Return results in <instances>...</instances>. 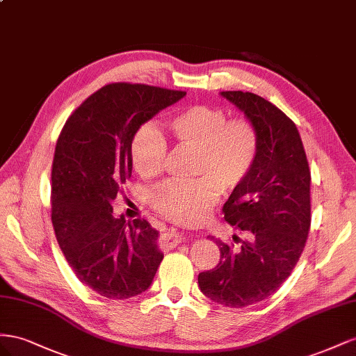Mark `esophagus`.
<instances>
[{"label":"esophagus","instance_id":"1","mask_svg":"<svg viewBox=\"0 0 356 356\" xmlns=\"http://www.w3.org/2000/svg\"><path fill=\"white\" fill-rule=\"evenodd\" d=\"M181 241H185V237L176 231H170L167 234H164V237H162V245H164V248L167 249L177 246Z\"/></svg>","mask_w":356,"mask_h":356}]
</instances>
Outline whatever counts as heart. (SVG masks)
Here are the masks:
<instances>
[{
	"mask_svg": "<svg viewBox=\"0 0 356 356\" xmlns=\"http://www.w3.org/2000/svg\"><path fill=\"white\" fill-rule=\"evenodd\" d=\"M167 129L176 146L195 150L192 175L197 179L162 181L149 194V204L167 219L198 222L220 191H234L248 179L258 156V133L248 119H228L225 110L207 104L179 110L167 120ZM129 155L143 179L161 175L168 147L155 124L146 122L136 129Z\"/></svg>",
	"mask_w": 356,
	"mask_h": 356,
	"instance_id": "obj_1",
	"label": "heart"
}]
</instances>
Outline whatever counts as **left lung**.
Returning <instances> with one entry per match:
<instances>
[{"instance_id":"1","label":"left lung","mask_w":356,"mask_h":356,"mask_svg":"<svg viewBox=\"0 0 356 356\" xmlns=\"http://www.w3.org/2000/svg\"><path fill=\"white\" fill-rule=\"evenodd\" d=\"M259 140L248 179L231 192L223 218L246 232L240 250L215 240L218 266L198 274L201 292L227 307H245L268 298L285 282L301 257L310 231V168L296 124L262 97L225 90Z\"/></svg>"}]
</instances>
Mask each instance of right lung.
I'll list each match as a JSON object with an SVG mask.
<instances>
[{"instance_id": "obj_1", "label": "right lung", "mask_w": 356, "mask_h": 356, "mask_svg": "<svg viewBox=\"0 0 356 356\" xmlns=\"http://www.w3.org/2000/svg\"><path fill=\"white\" fill-rule=\"evenodd\" d=\"M185 95L110 83L73 111L58 137L50 197L55 236L77 279L106 298L145 292L164 258L158 231L145 219L116 218L111 202L131 177L136 129Z\"/></svg>"}]
</instances>
